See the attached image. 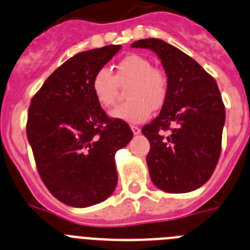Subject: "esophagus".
I'll list each match as a JSON object with an SVG mask.
<instances>
[{"label": "esophagus", "instance_id": "1", "mask_svg": "<svg viewBox=\"0 0 250 250\" xmlns=\"http://www.w3.org/2000/svg\"><path fill=\"white\" fill-rule=\"evenodd\" d=\"M131 130H132V132H134V134H135V135H138V134H140V127L139 126H135V125H131Z\"/></svg>", "mask_w": 250, "mask_h": 250}]
</instances>
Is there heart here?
<instances>
[{"label":"heart","instance_id":"heart-1","mask_svg":"<svg viewBox=\"0 0 250 250\" xmlns=\"http://www.w3.org/2000/svg\"><path fill=\"white\" fill-rule=\"evenodd\" d=\"M127 87L129 103L119 105L111 111V118L130 124L147 120L152 110L163 106L167 94V80L164 72L152 67L151 62L140 55H129L116 65L115 76L107 68H100L94 75L91 89L104 107H111L116 100L119 85Z\"/></svg>","mask_w":250,"mask_h":250}]
</instances>
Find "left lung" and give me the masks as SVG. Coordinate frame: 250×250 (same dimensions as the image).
<instances>
[{
    "mask_svg": "<svg viewBox=\"0 0 250 250\" xmlns=\"http://www.w3.org/2000/svg\"><path fill=\"white\" fill-rule=\"evenodd\" d=\"M131 47L154 51L167 77L160 114L141 130L150 143V179L167 193L195 190L209 180L222 151L225 107L218 85L195 60L163 40H139Z\"/></svg>",
    "mask_w": 250,
    "mask_h": 250,
    "instance_id": "left-lung-1",
    "label": "left lung"
}]
</instances>
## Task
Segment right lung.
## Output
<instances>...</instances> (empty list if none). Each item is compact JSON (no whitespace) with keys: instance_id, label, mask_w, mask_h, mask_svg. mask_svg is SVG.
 <instances>
[{"instance_id":"1","label":"right lung","mask_w":250,"mask_h":250,"mask_svg":"<svg viewBox=\"0 0 250 250\" xmlns=\"http://www.w3.org/2000/svg\"><path fill=\"white\" fill-rule=\"evenodd\" d=\"M120 48L76 54L31 100L26 132L37 170L50 193L70 207H91L114 193L115 154L134 136L125 121L105 114L91 89L94 75Z\"/></svg>"}]
</instances>
